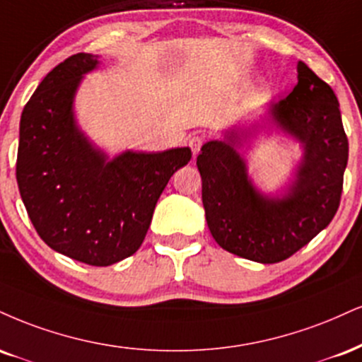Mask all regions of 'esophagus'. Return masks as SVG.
I'll return each instance as SVG.
<instances>
[{
    "instance_id": "1",
    "label": "esophagus",
    "mask_w": 362,
    "mask_h": 362,
    "mask_svg": "<svg viewBox=\"0 0 362 362\" xmlns=\"http://www.w3.org/2000/svg\"><path fill=\"white\" fill-rule=\"evenodd\" d=\"M189 146H190V150H192L194 156L197 155L200 146H202V136H199V134H194V136H190L189 138Z\"/></svg>"
}]
</instances>
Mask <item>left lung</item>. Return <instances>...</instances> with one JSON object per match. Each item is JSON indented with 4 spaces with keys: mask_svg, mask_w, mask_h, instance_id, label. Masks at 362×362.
I'll list each match as a JSON object with an SVG mask.
<instances>
[{
    "mask_svg": "<svg viewBox=\"0 0 362 362\" xmlns=\"http://www.w3.org/2000/svg\"><path fill=\"white\" fill-rule=\"evenodd\" d=\"M297 86L269 103L268 123L302 145L295 175L280 195L252 184L241 151L263 128L233 126L224 139L200 148L202 204L212 238L223 250L256 261L278 263L310 243L329 226L341 202L349 143L332 87L300 60Z\"/></svg>",
    "mask_w": 362,
    "mask_h": 362,
    "instance_id": "1",
    "label": "left lung"
}]
</instances>
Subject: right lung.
Instances as JSON below:
<instances>
[{
    "label": "right lung",
    "instance_id": "1",
    "mask_svg": "<svg viewBox=\"0 0 362 362\" xmlns=\"http://www.w3.org/2000/svg\"><path fill=\"white\" fill-rule=\"evenodd\" d=\"M99 55L76 54L47 74L21 112L16 180L38 236L93 267L134 255L170 177L192 158L189 146L110 158L77 126L74 99Z\"/></svg>",
    "mask_w": 362,
    "mask_h": 362
}]
</instances>
